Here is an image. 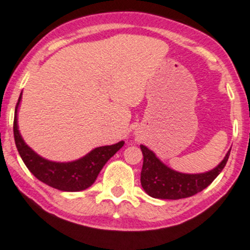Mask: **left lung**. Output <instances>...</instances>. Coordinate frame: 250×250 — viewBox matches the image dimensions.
Wrapping results in <instances>:
<instances>
[{
  "label": "left lung",
  "mask_w": 250,
  "mask_h": 250,
  "mask_svg": "<svg viewBox=\"0 0 250 250\" xmlns=\"http://www.w3.org/2000/svg\"><path fill=\"white\" fill-rule=\"evenodd\" d=\"M140 148L144 155L143 168L140 173V183L144 190L152 198L168 200L188 198L209 186L225 168L230 154L229 149L225 159L212 171L200 174H184L164 165L146 146L140 145Z\"/></svg>",
  "instance_id": "obj_1"
}]
</instances>
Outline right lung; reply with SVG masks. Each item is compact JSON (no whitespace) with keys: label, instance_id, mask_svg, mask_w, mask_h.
I'll return each mask as SVG.
<instances>
[{"label":"right lung","instance_id":"obj_1","mask_svg":"<svg viewBox=\"0 0 250 250\" xmlns=\"http://www.w3.org/2000/svg\"><path fill=\"white\" fill-rule=\"evenodd\" d=\"M20 101L21 96L15 108L14 118V138L17 151L29 171L50 187L64 192H79L89 188L106 161L124 145V142H119L111 146L97 147L85 157L71 163H54L44 159L35 153L21 137L17 127V107Z\"/></svg>","mask_w":250,"mask_h":250}]
</instances>
